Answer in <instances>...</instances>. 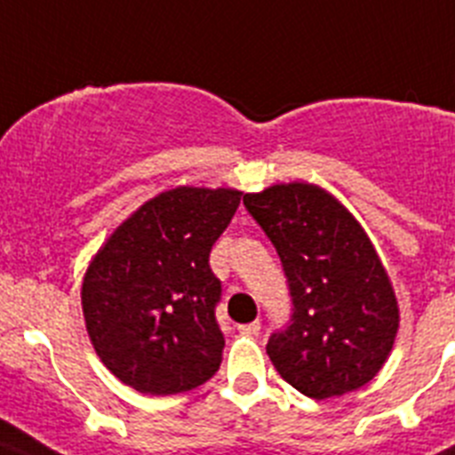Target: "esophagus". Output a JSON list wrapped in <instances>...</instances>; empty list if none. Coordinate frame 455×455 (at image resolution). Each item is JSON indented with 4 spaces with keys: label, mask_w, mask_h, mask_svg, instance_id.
Here are the masks:
<instances>
[{
    "label": "esophagus",
    "mask_w": 455,
    "mask_h": 455,
    "mask_svg": "<svg viewBox=\"0 0 455 455\" xmlns=\"http://www.w3.org/2000/svg\"><path fill=\"white\" fill-rule=\"evenodd\" d=\"M259 331H262V325H259V321H252V323L239 325V332H243V335L257 337V335H259Z\"/></svg>",
    "instance_id": "34e87169"
}]
</instances>
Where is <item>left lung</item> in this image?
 <instances>
[{
    "instance_id": "8db88e82",
    "label": "left lung",
    "mask_w": 455,
    "mask_h": 455,
    "mask_svg": "<svg viewBox=\"0 0 455 455\" xmlns=\"http://www.w3.org/2000/svg\"><path fill=\"white\" fill-rule=\"evenodd\" d=\"M287 275L291 319L267 353L291 387L331 399L380 371L399 331V305L367 232L315 184H275L243 196Z\"/></svg>"
}]
</instances>
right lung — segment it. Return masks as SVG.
Listing matches in <instances>:
<instances>
[{
    "label": "right lung",
    "instance_id": "1",
    "mask_svg": "<svg viewBox=\"0 0 455 455\" xmlns=\"http://www.w3.org/2000/svg\"><path fill=\"white\" fill-rule=\"evenodd\" d=\"M239 203L235 188H171L92 257L82 284L88 337L104 367L136 392H188L219 371L220 280L209 252Z\"/></svg>",
    "mask_w": 455,
    "mask_h": 455
}]
</instances>
